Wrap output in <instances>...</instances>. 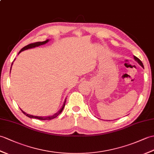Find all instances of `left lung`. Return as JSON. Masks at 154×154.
Wrapping results in <instances>:
<instances>
[{
	"instance_id": "1",
	"label": "left lung",
	"mask_w": 154,
	"mask_h": 154,
	"mask_svg": "<svg viewBox=\"0 0 154 154\" xmlns=\"http://www.w3.org/2000/svg\"><path fill=\"white\" fill-rule=\"evenodd\" d=\"M134 60L136 61V62H138V63L139 64V65H140L142 67H144V66H143V63H142V62H141V61L139 60L137 57H136L135 56H134Z\"/></svg>"
}]
</instances>
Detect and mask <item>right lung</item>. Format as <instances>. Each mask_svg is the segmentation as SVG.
Returning <instances> with one entry per match:
<instances>
[{
  "label": "right lung",
  "instance_id": "obj_1",
  "mask_svg": "<svg viewBox=\"0 0 154 154\" xmlns=\"http://www.w3.org/2000/svg\"><path fill=\"white\" fill-rule=\"evenodd\" d=\"M50 40L49 39H47L46 41H42V42H34V43H31V44H29L28 45L26 46H24V47L23 48L21 49V51L19 52L18 54L21 52L22 51H26V50H27V49H30V48H35V47H37V46H39L41 45H43L46 43H47V42L49 41ZM13 64V62L12 63V66ZM12 66H11V68H12ZM11 68H10V71H11ZM66 100H64V102H63V104L62 107V108H61L58 112L54 114V115L52 116H44V117H42V116H32V115H30V114H27V113L24 112L23 110H21V109H20L21 110V112H22L25 115H26V116H27L29 118H32V119H40V120H51V119H54V118H56L57 116H58L60 114L62 113V112L63 111V108H64V106H65V104H66Z\"/></svg>",
  "mask_w": 154,
  "mask_h": 154
}]
</instances>
